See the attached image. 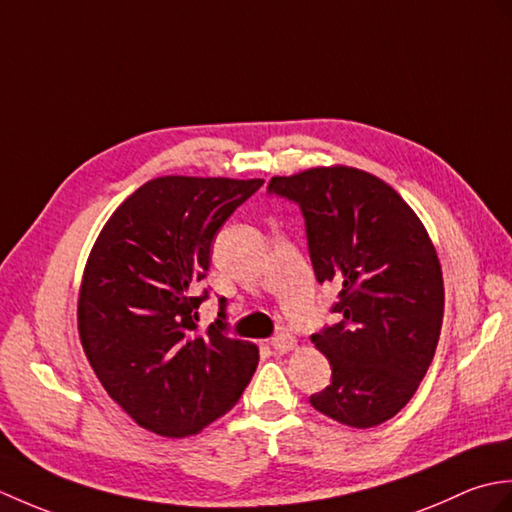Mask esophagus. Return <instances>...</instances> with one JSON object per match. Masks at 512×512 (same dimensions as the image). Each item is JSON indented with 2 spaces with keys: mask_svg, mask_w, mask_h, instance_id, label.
<instances>
[{
  "mask_svg": "<svg viewBox=\"0 0 512 512\" xmlns=\"http://www.w3.org/2000/svg\"><path fill=\"white\" fill-rule=\"evenodd\" d=\"M295 343H297V339L292 334H288V332H281V334L273 336V341H270V345H273V350L279 352V354L290 352L292 347H295Z\"/></svg>",
  "mask_w": 512,
  "mask_h": 512,
  "instance_id": "esophagus-1",
  "label": "esophagus"
}]
</instances>
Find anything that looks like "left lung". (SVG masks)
Returning <instances> with one entry per match:
<instances>
[{
    "instance_id": "8db88e82",
    "label": "left lung",
    "mask_w": 512,
    "mask_h": 512,
    "mask_svg": "<svg viewBox=\"0 0 512 512\" xmlns=\"http://www.w3.org/2000/svg\"><path fill=\"white\" fill-rule=\"evenodd\" d=\"M268 195L299 206L314 275L339 288V323L310 336L332 367L310 405L350 427H376L407 405L436 354V248L409 204L372 173L317 167L273 178Z\"/></svg>"
}]
</instances>
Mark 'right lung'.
Wrapping results in <instances>:
<instances>
[{"mask_svg": "<svg viewBox=\"0 0 512 512\" xmlns=\"http://www.w3.org/2000/svg\"><path fill=\"white\" fill-rule=\"evenodd\" d=\"M264 180L165 176L118 206L96 239L79 297L88 361L140 427L187 438L233 409L259 352L220 319L198 332L211 242Z\"/></svg>", "mask_w": 512, "mask_h": 512, "instance_id": "add662e5", "label": "right lung"}]
</instances>
